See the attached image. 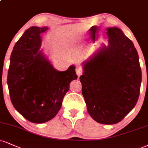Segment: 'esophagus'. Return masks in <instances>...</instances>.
Segmentation results:
<instances>
[{"instance_id":"obj_1","label":"esophagus","mask_w":148,"mask_h":148,"mask_svg":"<svg viewBox=\"0 0 148 148\" xmlns=\"http://www.w3.org/2000/svg\"><path fill=\"white\" fill-rule=\"evenodd\" d=\"M83 69H82V67L80 66L79 65H76V74H77V75L80 76L82 74H83Z\"/></svg>"}]
</instances>
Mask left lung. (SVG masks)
<instances>
[{"mask_svg": "<svg viewBox=\"0 0 148 148\" xmlns=\"http://www.w3.org/2000/svg\"><path fill=\"white\" fill-rule=\"evenodd\" d=\"M108 45L83 64L82 94L92 118L112 125L121 121L136 106L142 74L134 44L120 29H107Z\"/></svg>", "mask_w": 148, "mask_h": 148, "instance_id": "1", "label": "left lung"}]
</instances>
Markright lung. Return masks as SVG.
Returning a JSON list of instances; mask_svg holds the SVG:
<instances>
[{
	"label": "right lung",
	"mask_w": 148,
	"mask_h": 148,
	"mask_svg": "<svg viewBox=\"0 0 148 148\" xmlns=\"http://www.w3.org/2000/svg\"><path fill=\"white\" fill-rule=\"evenodd\" d=\"M48 28L31 27L14 45L10 57L8 85L14 108L34 123H42L57 114L69 84L77 79L75 67L57 71L39 51L40 33Z\"/></svg>",
	"instance_id": "1"
}]
</instances>
